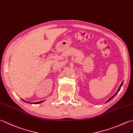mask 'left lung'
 Returning <instances> with one entry per match:
<instances>
[{"label":"left lung","instance_id":"1","mask_svg":"<svg viewBox=\"0 0 133 133\" xmlns=\"http://www.w3.org/2000/svg\"><path fill=\"white\" fill-rule=\"evenodd\" d=\"M123 82H122V83H121V85H120V87H119V89H118V91H117V92H116V93H115V95H114L113 96H112V97H111L110 98V99H108L107 101V102L106 103H107V102H108V101H110L111 99H112V98H114V97H115V96L117 95V93H118V92H119V90H120V89H121V87H122V84H123Z\"/></svg>","mask_w":133,"mask_h":133}]
</instances>
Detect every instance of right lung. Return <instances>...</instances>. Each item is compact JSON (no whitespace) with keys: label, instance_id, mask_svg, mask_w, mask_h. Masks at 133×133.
Returning <instances> with one entry per match:
<instances>
[{"label":"right lung","instance_id":"add662e5","mask_svg":"<svg viewBox=\"0 0 133 133\" xmlns=\"http://www.w3.org/2000/svg\"><path fill=\"white\" fill-rule=\"evenodd\" d=\"M23 101H25V103H30V104H40V103H42V102H43V101H44V100H43V101H38V102H36V103H29V102H28V101H26L25 100H23V99H22Z\"/></svg>","mask_w":133,"mask_h":133}]
</instances>
